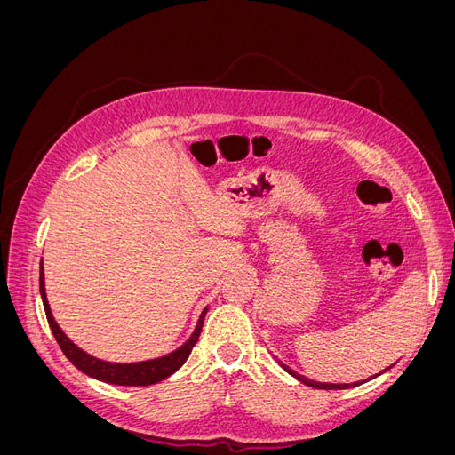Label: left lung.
I'll return each instance as SVG.
<instances>
[{
	"mask_svg": "<svg viewBox=\"0 0 455 455\" xmlns=\"http://www.w3.org/2000/svg\"><path fill=\"white\" fill-rule=\"evenodd\" d=\"M283 368L286 370V371H291V374L294 376V378H298L299 381H304L306 385H309V387H315V389H349V387H356V385L359 383H319V381H313V379H307V378H304V376H299V374H294V371L288 368V366H284L283 364Z\"/></svg>",
	"mask_w": 455,
	"mask_h": 455,
	"instance_id": "left-lung-1",
	"label": "left lung"
}]
</instances>
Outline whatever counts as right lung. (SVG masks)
Segmentation results:
<instances>
[{
  "label": "right lung",
  "mask_w": 455,
  "mask_h": 455,
  "mask_svg": "<svg viewBox=\"0 0 455 455\" xmlns=\"http://www.w3.org/2000/svg\"><path fill=\"white\" fill-rule=\"evenodd\" d=\"M39 292H41V298H44V307H45L49 326L52 330L54 338H57V343L60 346L62 353L66 355V359L70 361L77 370H81L84 374H87L94 379H100V381L112 383V385H131V387L157 383L164 378H169L171 374H174V371L188 361L191 349H194V346L197 343V339L201 336L204 315H206V307H204L199 316V323L194 330V334H191V338L184 343L182 347H178L171 355L161 356V359H156V361H144V363H134V364H116V363H106L100 359H94V356L87 355L84 349H79L76 343L68 339V336L62 332L60 326L54 323V316L51 313L47 294H45L44 264H41V269H39Z\"/></svg>",
  "instance_id": "1"
}]
</instances>
